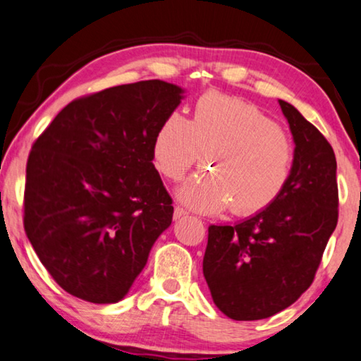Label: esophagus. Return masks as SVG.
Listing matches in <instances>:
<instances>
[{
	"instance_id": "34e87169",
	"label": "esophagus",
	"mask_w": 361,
	"mask_h": 361,
	"mask_svg": "<svg viewBox=\"0 0 361 361\" xmlns=\"http://www.w3.org/2000/svg\"><path fill=\"white\" fill-rule=\"evenodd\" d=\"M185 215H187V212L182 207H176L174 208V219H179V218L185 216Z\"/></svg>"
}]
</instances>
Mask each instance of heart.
<instances>
[{"label": "heart", "instance_id": "heart-1", "mask_svg": "<svg viewBox=\"0 0 361 361\" xmlns=\"http://www.w3.org/2000/svg\"><path fill=\"white\" fill-rule=\"evenodd\" d=\"M153 164L179 180L202 156L203 174L187 180L179 198L202 213L229 207L234 216H255L279 202L291 180L295 148L274 120L243 99L207 92L192 118L171 112L156 130Z\"/></svg>", "mask_w": 361, "mask_h": 361}]
</instances>
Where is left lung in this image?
Listing matches in <instances>:
<instances>
[{
    "instance_id": "1",
    "label": "left lung",
    "mask_w": 361,
    "mask_h": 361,
    "mask_svg": "<svg viewBox=\"0 0 361 361\" xmlns=\"http://www.w3.org/2000/svg\"><path fill=\"white\" fill-rule=\"evenodd\" d=\"M295 140L291 180L269 210L208 226L203 276L234 321L265 319L310 288L337 226V161L331 143L291 104L279 101Z\"/></svg>"
}]
</instances>
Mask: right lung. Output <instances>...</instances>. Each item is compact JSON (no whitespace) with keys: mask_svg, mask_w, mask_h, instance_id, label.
Returning a JSON list of instances; mask_svg holds the SVG:
<instances>
[{"mask_svg":"<svg viewBox=\"0 0 361 361\" xmlns=\"http://www.w3.org/2000/svg\"><path fill=\"white\" fill-rule=\"evenodd\" d=\"M180 94L159 80L86 94L34 142L24 229L66 293L97 305L120 301L171 224L172 198L151 148Z\"/></svg>","mask_w":361,"mask_h":361,"instance_id":"1","label":"right lung"}]
</instances>
